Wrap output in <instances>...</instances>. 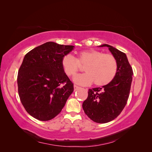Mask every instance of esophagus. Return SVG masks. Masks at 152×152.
<instances>
[{
  "instance_id": "34e87169",
  "label": "esophagus",
  "mask_w": 152,
  "mask_h": 152,
  "mask_svg": "<svg viewBox=\"0 0 152 152\" xmlns=\"http://www.w3.org/2000/svg\"><path fill=\"white\" fill-rule=\"evenodd\" d=\"M73 87H74V91H76L79 88H80V87L79 86H77L76 85H74V86H73Z\"/></svg>"
}]
</instances>
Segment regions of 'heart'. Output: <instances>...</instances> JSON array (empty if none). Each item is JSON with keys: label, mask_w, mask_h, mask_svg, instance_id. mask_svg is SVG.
<instances>
[{"label": "heart", "mask_w": 152, "mask_h": 152, "mask_svg": "<svg viewBox=\"0 0 152 152\" xmlns=\"http://www.w3.org/2000/svg\"><path fill=\"white\" fill-rule=\"evenodd\" d=\"M61 66L66 74L74 77L84 67V74L75 77L74 81L80 85L104 86L111 82L115 77L118 63L111 54H104L98 50L91 49L80 51L76 58L66 54L61 59Z\"/></svg>", "instance_id": "obj_1"}]
</instances>
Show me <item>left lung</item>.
Here are the masks:
<instances>
[{"label": "left lung", "mask_w": 152, "mask_h": 152, "mask_svg": "<svg viewBox=\"0 0 152 152\" xmlns=\"http://www.w3.org/2000/svg\"><path fill=\"white\" fill-rule=\"evenodd\" d=\"M108 47L118 63L117 74L113 80L102 88L88 90V96L82 108L87 117L97 123H107L114 120L121 114L127 104L132 80V68L126 54L111 45Z\"/></svg>", "instance_id": "8db88e82"}]
</instances>
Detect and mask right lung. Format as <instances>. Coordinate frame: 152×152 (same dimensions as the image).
<instances>
[{
    "instance_id": "1",
    "label": "right lung",
    "mask_w": 152,
    "mask_h": 152,
    "mask_svg": "<svg viewBox=\"0 0 152 152\" xmlns=\"http://www.w3.org/2000/svg\"><path fill=\"white\" fill-rule=\"evenodd\" d=\"M73 45L48 42L27 53L18 70L21 102L31 116L51 120L61 112L73 91V84L61 66V59Z\"/></svg>"
}]
</instances>
